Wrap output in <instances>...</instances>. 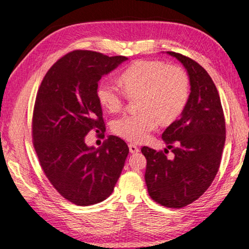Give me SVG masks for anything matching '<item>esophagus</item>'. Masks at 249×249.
Segmentation results:
<instances>
[{
	"label": "esophagus",
	"mask_w": 249,
	"mask_h": 249,
	"mask_svg": "<svg viewBox=\"0 0 249 249\" xmlns=\"http://www.w3.org/2000/svg\"><path fill=\"white\" fill-rule=\"evenodd\" d=\"M128 148H129L130 154H136V153H138V151H140V148H138L137 145H135V144H129Z\"/></svg>",
	"instance_id": "obj_1"
}]
</instances>
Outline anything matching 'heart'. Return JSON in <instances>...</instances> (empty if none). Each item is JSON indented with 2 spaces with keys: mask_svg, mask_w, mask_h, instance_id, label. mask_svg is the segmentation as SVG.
<instances>
[{
  "mask_svg": "<svg viewBox=\"0 0 249 249\" xmlns=\"http://www.w3.org/2000/svg\"><path fill=\"white\" fill-rule=\"evenodd\" d=\"M121 82L128 95L140 94L137 113H125L113 122V132L130 142H142L157 126L158 119L171 122L183 111L189 99V79L179 67L162 61L141 60L127 67ZM99 103L114 113L121 109L125 92L109 80H102L96 88Z\"/></svg>",
  "mask_w": 249,
  "mask_h": 249,
  "instance_id": "1",
  "label": "heart"
}]
</instances>
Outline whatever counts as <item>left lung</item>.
Masks as SVG:
<instances>
[{
    "mask_svg": "<svg viewBox=\"0 0 249 249\" xmlns=\"http://www.w3.org/2000/svg\"><path fill=\"white\" fill-rule=\"evenodd\" d=\"M167 53L187 70L191 92L181 116L162 133L174 158L168 160L162 151L147 146L142 153L151 199L180 209L199 199L215 178L225 144V119L215 84L203 67L181 53Z\"/></svg>",
    "mask_w": 249,
    "mask_h": 249,
    "instance_id": "1",
    "label": "left lung"
}]
</instances>
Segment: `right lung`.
I'll return each instance as SVG.
<instances>
[{
    "instance_id": "obj_1",
    "label": "right lung",
    "mask_w": 249,
    "mask_h": 249,
    "mask_svg": "<svg viewBox=\"0 0 249 249\" xmlns=\"http://www.w3.org/2000/svg\"><path fill=\"white\" fill-rule=\"evenodd\" d=\"M126 60L74 50L48 70L37 92L34 148L50 183L73 204L88 206L107 199L124 168L129 149L123 140L109 135L95 148L86 144V136L90 130H105L96 88L104 74Z\"/></svg>"
}]
</instances>
